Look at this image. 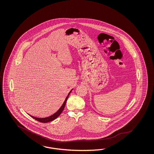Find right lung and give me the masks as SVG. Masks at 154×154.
<instances>
[{
    "instance_id": "right-lung-1",
    "label": "right lung",
    "mask_w": 154,
    "mask_h": 154,
    "mask_svg": "<svg viewBox=\"0 0 154 154\" xmlns=\"http://www.w3.org/2000/svg\"><path fill=\"white\" fill-rule=\"evenodd\" d=\"M72 89L70 90V92H69V94H68V96L66 97V98H65V100H64V102L63 103V105H62V106H61V107L60 108V109H59V110H58L56 113H55L54 114H53V115H51V116H50L49 117H45V118H38V117H34L33 116H31V115H30V116L32 117V118H33V119H34L35 120H36L37 121H39V122H43V123L53 121L54 120L56 119V118L60 115L61 113V112H63V111L64 110V107H65V104H66V100H67V99L68 98L69 95L70 94V93H71V91H72Z\"/></svg>"
}]
</instances>
